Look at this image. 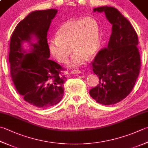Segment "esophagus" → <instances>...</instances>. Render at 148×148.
Segmentation results:
<instances>
[{
  "label": "esophagus",
  "mask_w": 148,
  "mask_h": 148,
  "mask_svg": "<svg viewBox=\"0 0 148 148\" xmlns=\"http://www.w3.org/2000/svg\"><path fill=\"white\" fill-rule=\"evenodd\" d=\"M71 74H73V75L80 74V73H81V71H80V70H78V69H75V70L72 71L71 72Z\"/></svg>",
  "instance_id": "1"
}]
</instances>
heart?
<instances>
[{"label": "heart", "instance_id": "heart-1", "mask_svg": "<svg viewBox=\"0 0 148 148\" xmlns=\"http://www.w3.org/2000/svg\"><path fill=\"white\" fill-rule=\"evenodd\" d=\"M56 36L49 41L50 53L58 62L65 63L73 49L75 53L71 61L73 67L83 64L88 57H93L100 48V26L93 17L65 22L58 29Z\"/></svg>", "mask_w": 148, "mask_h": 148}]
</instances>
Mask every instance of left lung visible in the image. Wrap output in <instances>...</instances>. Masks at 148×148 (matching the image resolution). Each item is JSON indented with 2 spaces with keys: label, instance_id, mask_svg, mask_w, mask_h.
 <instances>
[{
  "label": "left lung",
  "instance_id": "obj_1",
  "mask_svg": "<svg viewBox=\"0 0 148 148\" xmlns=\"http://www.w3.org/2000/svg\"><path fill=\"white\" fill-rule=\"evenodd\" d=\"M104 12L112 24L107 48L99 51L92 62L99 84L90 91V96L101 104H116L130 93L140 69L138 36L129 21L113 7L94 8Z\"/></svg>",
  "mask_w": 148,
  "mask_h": 148
}]
</instances>
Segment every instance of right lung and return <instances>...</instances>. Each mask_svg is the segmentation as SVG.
Returning <instances> with one entry per match:
<instances>
[{"instance_id": "1", "label": "right lung", "mask_w": 148, "mask_h": 148, "mask_svg": "<svg viewBox=\"0 0 148 148\" xmlns=\"http://www.w3.org/2000/svg\"><path fill=\"white\" fill-rule=\"evenodd\" d=\"M57 12L49 9L31 12L17 24L10 39L12 81L25 101L38 108L58 104L62 99L64 83L67 80L60 75L62 67L48 59L47 34ZM24 42L30 44L28 52L22 48Z\"/></svg>"}]
</instances>
